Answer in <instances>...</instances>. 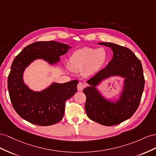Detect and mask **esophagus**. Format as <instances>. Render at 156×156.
<instances>
[{"instance_id": "1", "label": "esophagus", "mask_w": 156, "mask_h": 156, "mask_svg": "<svg viewBox=\"0 0 156 156\" xmlns=\"http://www.w3.org/2000/svg\"><path fill=\"white\" fill-rule=\"evenodd\" d=\"M85 87V85L83 82H79L78 86H77V88L78 91H82L83 90V88Z\"/></svg>"}]
</instances>
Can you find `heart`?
Here are the masks:
<instances>
[{
	"label": "heart",
	"instance_id": "1",
	"mask_svg": "<svg viewBox=\"0 0 156 156\" xmlns=\"http://www.w3.org/2000/svg\"><path fill=\"white\" fill-rule=\"evenodd\" d=\"M108 53L103 48H85L74 51L70 58V64L74 69H86V74H94L107 61Z\"/></svg>",
	"mask_w": 156,
	"mask_h": 156
}]
</instances>
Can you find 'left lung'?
<instances>
[{"label": "left lung", "mask_w": 156, "mask_h": 156, "mask_svg": "<svg viewBox=\"0 0 156 156\" xmlns=\"http://www.w3.org/2000/svg\"><path fill=\"white\" fill-rule=\"evenodd\" d=\"M113 51V58L87 82L83 89L86 96L85 109L88 118L105 126H112L130 118L137 110L144 87V77L140 61L129 49L110 42H101ZM112 75L125 78L124 90L115 103L106 100L95 87L102 80Z\"/></svg>", "instance_id": "obj_1"}]
</instances>
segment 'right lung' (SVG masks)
Listing matches in <instances>:
<instances>
[{
	"mask_svg": "<svg viewBox=\"0 0 156 156\" xmlns=\"http://www.w3.org/2000/svg\"><path fill=\"white\" fill-rule=\"evenodd\" d=\"M70 48L55 41L36 42L26 46L16 57L8 77V89L13 107L26 121L48 126L63 119L65 102L76 93L78 81L53 83L46 90L37 92L25 85L23 74L34 60L42 59L50 65L55 64Z\"/></svg>",
	"mask_w": 156,
	"mask_h": 156,
	"instance_id": "1",
	"label": "right lung"
}]
</instances>
